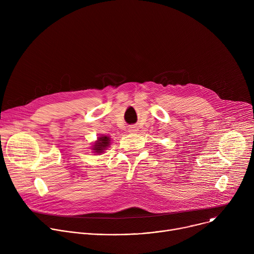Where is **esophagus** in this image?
Listing matches in <instances>:
<instances>
[{"label": "esophagus", "mask_w": 254, "mask_h": 254, "mask_svg": "<svg viewBox=\"0 0 254 254\" xmlns=\"http://www.w3.org/2000/svg\"><path fill=\"white\" fill-rule=\"evenodd\" d=\"M137 130H138V127L136 126H131L128 127V131L131 133H135V132H137Z\"/></svg>", "instance_id": "1"}]
</instances>
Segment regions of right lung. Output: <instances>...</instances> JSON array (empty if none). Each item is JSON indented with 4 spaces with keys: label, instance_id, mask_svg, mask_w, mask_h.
Wrapping results in <instances>:
<instances>
[{
    "label": "right lung",
    "instance_id": "1",
    "mask_svg": "<svg viewBox=\"0 0 254 254\" xmlns=\"http://www.w3.org/2000/svg\"><path fill=\"white\" fill-rule=\"evenodd\" d=\"M111 144V137L107 135H101L97 137V140L94 142L92 150L95 154L103 153Z\"/></svg>",
    "mask_w": 254,
    "mask_h": 254
}]
</instances>
